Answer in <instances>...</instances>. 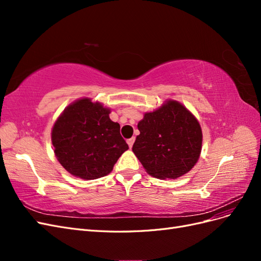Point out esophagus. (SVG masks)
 <instances>
[{"instance_id": "obj_1", "label": "esophagus", "mask_w": 261, "mask_h": 261, "mask_svg": "<svg viewBox=\"0 0 261 261\" xmlns=\"http://www.w3.org/2000/svg\"><path fill=\"white\" fill-rule=\"evenodd\" d=\"M134 143H135V137H132V138H129V139H127V144H128V146H129V148H132V147H133V145H134Z\"/></svg>"}]
</instances>
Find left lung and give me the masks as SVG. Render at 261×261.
Wrapping results in <instances>:
<instances>
[{
	"label": "left lung",
	"mask_w": 261,
	"mask_h": 261,
	"mask_svg": "<svg viewBox=\"0 0 261 261\" xmlns=\"http://www.w3.org/2000/svg\"><path fill=\"white\" fill-rule=\"evenodd\" d=\"M133 152L156 178H177L191 171L199 159L201 127L197 118L174 100L153 112L145 113Z\"/></svg>",
	"instance_id": "1"
}]
</instances>
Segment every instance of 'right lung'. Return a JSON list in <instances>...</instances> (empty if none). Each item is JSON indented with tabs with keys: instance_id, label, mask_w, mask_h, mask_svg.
I'll use <instances>...</instances> for the list:
<instances>
[{
	"instance_id": "1",
	"label": "right lung",
	"mask_w": 261,
	"mask_h": 261,
	"mask_svg": "<svg viewBox=\"0 0 261 261\" xmlns=\"http://www.w3.org/2000/svg\"><path fill=\"white\" fill-rule=\"evenodd\" d=\"M110 109L83 98L69 105L52 128L55 156L70 174L83 179L108 175L128 149Z\"/></svg>"
}]
</instances>
